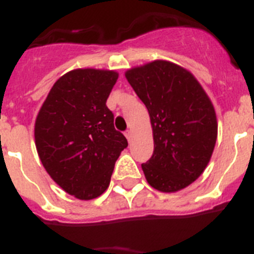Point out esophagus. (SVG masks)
I'll list each match as a JSON object with an SVG mask.
<instances>
[{
    "label": "esophagus",
    "instance_id": "obj_1",
    "mask_svg": "<svg viewBox=\"0 0 254 254\" xmlns=\"http://www.w3.org/2000/svg\"><path fill=\"white\" fill-rule=\"evenodd\" d=\"M125 136L127 137V140L131 141V137H132V132L131 131H126L125 132Z\"/></svg>",
    "mask_w": 254,
    "mask_h": 254
}]
</instances>
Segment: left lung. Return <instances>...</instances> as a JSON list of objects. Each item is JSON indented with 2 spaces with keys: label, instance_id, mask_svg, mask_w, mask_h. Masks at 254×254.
<instances>
[{
  "label": "left lung",
  "instance_id": "1",
  "mask_svg": "<svg viewBox=\"0 0 254 254\" xmlns=\"http://www.w3.org/2000/svg\"><path fill=\"white\" fill-rule=\"evenodd\" d=\"M126 78L146 105L154 133L152 156L141 164L143 174L155 190H183L202 174L214 151V105L194 76L172 62L128 69Z\"/></svg>",
  "mask_w": 254,
  "mask_h": 254
}]
</instances>
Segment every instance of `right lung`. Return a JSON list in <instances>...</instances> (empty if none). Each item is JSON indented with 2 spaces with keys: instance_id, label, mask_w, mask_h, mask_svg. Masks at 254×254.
Instances as JSON below:
<instances>
[{
  "instance_id": "add662e5",
  "label": "right lung",
  "mask_w": 254,
  "mask_h": 254,
  "mask_svg": "<svg viewBox=\"0 0 254 254\" xmlns=\"http://www.w3.org/2000/svg\"><path fill=\"white\" fill-rule=\"evenodd\" d=\"M117 78L114 71H69L53 85L35 121L43 167L78 199L96 198L107 190L117 159L128 146L105 104Z\"/></svg>"
}]
</instances>
